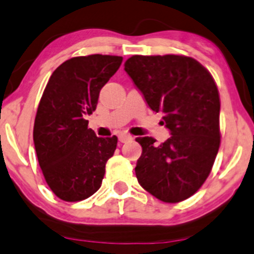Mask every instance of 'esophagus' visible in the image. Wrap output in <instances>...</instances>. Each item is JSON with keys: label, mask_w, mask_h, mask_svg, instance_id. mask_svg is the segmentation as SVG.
<instances>
[{"label": "esophagus", "mask_w": 254, "mask_h": 254, "mask_svg": "<svg viewBox=\"0 0 254 254\" xmlns=\"http://www.w3.org/2000/svg\"><path fill=\"white\" fill-rule=\"evenodd\" d=\"M132 135L127 134V133H121V134L119 135V140L121 141V143H126L128 140H132Z\"/></svg>", "instance_id": "1"}]
</instances>
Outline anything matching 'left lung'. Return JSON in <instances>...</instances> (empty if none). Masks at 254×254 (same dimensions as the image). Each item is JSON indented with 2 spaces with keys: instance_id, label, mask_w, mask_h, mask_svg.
Here are the masks:
<instances>
[{
  "instance_id": "1",
  "label": "left lung",
  "mask_w": 254,
  "mask_h": 254,
  "mask_svg": "<svg viewBox=\"0 0 254 254\" xmlns=\"http://www.w3.org/2000/svg\"><path fill=\"white\" fill-rule=\"evenodd\" d=\"M125 70L149 108L163 115L171 135L161 145L151 137L141 145L135 166L138 183L163 202L193 195L209 176L220 144V102L206 67L184 56H133Z\"/></svg>"
}]
</instances>
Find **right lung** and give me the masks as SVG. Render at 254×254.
Wrapping results in <instances>:
<instances>
[{"label":"right lung","mask_w":254,"mask_h":254,"mask_svg":"<svg viewBox=\"0 0 254 254\" xmlns=\"http://www.w3.org/2000/svg\"><path fill=\"white\" fill-rule=\"evenodd\" d=\"M121 63L117 56L75 57L59 65L46 86L35 117L34 144L46 182L61 200L82 201L102 185L117 137H97L86 117Z\"/></svg>","instance_id":"1"}]
</instances>
